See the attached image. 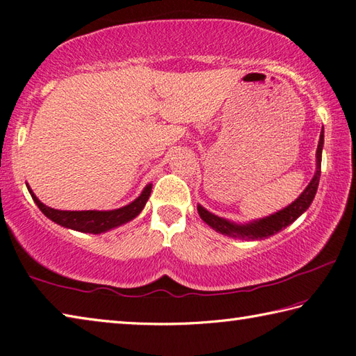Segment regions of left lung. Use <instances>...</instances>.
Masks as SVG:
<instances>
[{"mask_svg":"<svg viewBox=\"0 0 356 356\" xmlns=\"http://www.w3.org/2000/svg\"><path fill=\"white\" fill-rule=\"evenodd\" d=\"M323 146H324V128L321 131V136H319V142H318V149H316V172L313 179L310 180V184L307 188L301 193L295 202H291L289 207H285L284 210L277 211L275 214H270L264 219H257L253 222H248V224H236V222L227 220L224 218H219L208 210H205L204 207L197 205V211L200 219L207 222L216 232L220 234L229 236V238H236V239H242V241H259V239H266L270 238V236L276 234L277 232H281L285 227H289L290 224L301 216L304 211H307V208L315 199V194L318 190V184H319V176H321V157H323Z\"/></svg>","mask_w":356,"mask_h":356,"instance_id":"8db88e82","label":"left lung"}]
</instances>
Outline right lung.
<instances>
[{"label": "right lung", "mask_w": 356, "mask_h": 356, "mask_svg": "<svg viewBox=\"0 0 356 356\" xmlns=\"http://www.w3.org/2000/svg\"><path fill=\"white\" fill-rule=\"evenodd\" d=\"M27 185V184H26ZM152 185H146L145 190L142 191L140 196H138L134 202H131L129 205H124L122 208H117V210H109V211H97V210H88V211H63V210H54L51 207H46L43 202L38 200L35 196L33 191L27 185V190H29L31 196L35 204L41 210L46 218L51 219L55 224H58L65 228L75 229V232L81 233H92V234H100L108 232V229H113L120 227L123 224H128L129 220L137 218L143 207L149 199Z\"/></svg>", "instance_id": "obj_1"}]
</instances>
